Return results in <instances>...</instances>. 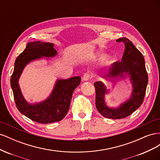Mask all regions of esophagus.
I'll list each match as a JSON object with an SVG mask.
<instances>
[{"instance_id":"esophagus-1","label":"esophagus","mask_w":160,"mask_h":160,"mask_svg":"<svg viewBox=\"0 0 160 160\" xmlns=\"http://www.w3.org/2000/svg\"><path fill=\"white\" fill-rule=\"evenodd\" d=\"M90 78H91V75L89 73V72H86V73L83 75V77H82V80L83 81H87L89 80Z\"/></svg>"}]
</instances>
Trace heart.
Instances as JSON below:
<instances>
[{
  "label": "heart",
  "mask_w": 160,
  "mask_h": 160,
  "mask_svg": "<svg viewBox=\"0 0 160 160\" xmlns=\"http://www.w3.org/2000/svg\"><path fill=\"white\" fill-rule=\"evenodd\" d=\"M102 57H103V56H102Z\"/></svg>",
  "instance_id": "obj_1"
}]
</instances>
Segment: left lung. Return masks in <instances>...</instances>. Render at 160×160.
I'll list each match as a JSON object with an SVG mask.
<instances>
[{"label":"left lung","mask_w":160,"mask_h":160,"mask_svg":"<svg viewBox=\"0 0 160 160\" xmlns=\"http://www.w3.org/2000/svg\"><path fill=\"white\" fill-rule=\"evenodd\" d=\"M116 41L123 42L125 45L122 61L111 64L101 77L111 83L128 79L132 86L129 98L118 107H109L106 103L105 95L110 93L111 89L100 81L95 82L94 86L97 109L106 118L118 119L128 117L141 106L146 93L148 76L144 57L132 42L125 37Z\"/></svg>","instance_id":"left-lung-1"}]
</instances>
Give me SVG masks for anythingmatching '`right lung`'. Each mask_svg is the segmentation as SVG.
Masks as SVG:
<instances>
[{
  "label": "right lung",
  "mask_w": 160,
  "mask_h": 160,
  "mask_svg": "<svg viewBox=\"0 0 160 160\" xmlns=\"http://www.w3.org/2000/svg\"><path fill=\"white\" fill-rule=\"evenodd\" d=\"M57 55V51L53 43L30 42L14 62L11 85L17 108L22 115L40 123L59 122L65 117L69 109L73 91L80 84L81 77L75 76L66 79H57L49 96L40 102L32 103L28 102L24 98L18 80L24 69L30 62L41 59L49 61Z\"/></svg>",
  "instance_id": "add662e5"
}]
</instances>
